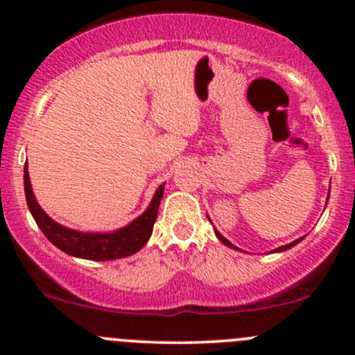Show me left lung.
Listing matches in <instances>:
<instances>
[{
	"label": "left lung",
	"mask_w": 355,
	"mask_h": 355,
	"mask_svg": "<svg viewBox=\"0 0 355 355\" xmlns=\"http://www.w3.org/2000/svg\"><path fill=\"white\" fill-rule=\"evenodd\" d=\"M329 191H331V189H329ZM327 200H329V198H327ZM215 235H217V237H218V240H220V242H222V243H225V245H227V247L234 248V250H239V248H237V247H235V245H234V243H232V242H229V240H227L225 237H223V235H222V234H220V232H218V230H215ZM302 239H304V237H300V239H297V240H294V242L287 243V245H282V247L275 248V250H274V252H284V250H288V248H292V247H294V245H297V243H299V242H300V240H302Z\"/></svg>",
	"instance_id": "8db88e82"
}]
</instances>
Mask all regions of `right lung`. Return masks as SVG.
I'll list each match as a JSON object with an SVG mask.
<instances>
[{
  "label": "right lung",
  "mask_w": 355,
  "mask_h": 355,
  "mask_svg": "<svg viewBox=\"0 0 355 355\" xmlns=\"http://www.w3.org/2000/svg\"><path fill=\"white\" fill-rule=\"evenodd\" d=\"M164 189L165 185L158 187L148 209L123 229L110 232V234H88V232L67 229L44 214L36 202L30 175H28V166L24 165V195H26L28 209L44 237L64 254L78 257V259L96 260V262L123 259V257L135 254L148 242L158 215V207L164 197Z\"/></svg>",
  "instance_id": "obj_1"
}]
</instances>
